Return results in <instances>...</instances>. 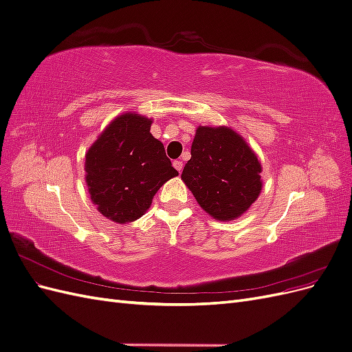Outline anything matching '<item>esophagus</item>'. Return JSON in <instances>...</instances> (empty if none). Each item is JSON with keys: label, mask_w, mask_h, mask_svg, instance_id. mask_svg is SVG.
<instances>
[{"label": "esophagus", "mask_w": 352, "mask_h": 352, "mask_svg": "<svg viewBox=\"0 0 352 352\" xmlns=\"http://www.w3.org/2000/svg\"><path fill=\"white\" fill-rule=\"evenodd\" d=\"M173 167L180 173V172H182V170H184V163L180 162V160H175V162H173Z\"/></svg>", "instance_id": "1"}]
</instances>
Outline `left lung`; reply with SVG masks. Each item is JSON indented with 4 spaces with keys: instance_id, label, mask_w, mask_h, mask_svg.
I'll return each instance as SVG.
<instances>
[{
    "instance_id": "obj_1",
    "label": "left lung",
    "mask_w": 352,
    "mask_h": 352,
    "mask_svg": "<svg viewBox=\"0 0 352 352\" xmlns=\"http://www.w3.org/2000/svg\"><path fill=\"white\" fill-rule=\"evenodd\" d=\"M263 167L242 135L228 126H198L182 180L199 207L219 221L241 217L263 189Z\"/></svg>"
}]
</instances>
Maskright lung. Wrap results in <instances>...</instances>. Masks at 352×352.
<instances>
[{"label": "right lung", "mask_w": 352, "mask_h": 352, "mask_svg": "<svg viewBox=\"0 0 352 352\" xmlns=\"http://www.w3.org/2000/svg\"><path fill=\"white\" fill-rule=\"evenodd\" d=\"M153 119L123 113L111 120L85 154V182L104 217L126 225L142 217L157 190L177 170L151 135Z\"/></svg>", "instance_id": "1"}]
</instances>
